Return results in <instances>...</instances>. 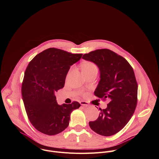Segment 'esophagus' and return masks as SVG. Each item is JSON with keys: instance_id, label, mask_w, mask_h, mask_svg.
Segmentation results:
<instances>
[{"instance_id": "34e87169", "label": "esophagus", "mask_w": 159, "mask_h": 159, "mask_svg": "<svg viewBox=\"0 0 159 159\" xmlns=\"http://www.w3.org/2000/svg\"><path fill=\"white\" fill-rule=\"evenodd\" d=\"M80 104L82 105V106H85V107H87V106H89V104H88V102H85V101H80Z\"/></svg>"}]
</instances>
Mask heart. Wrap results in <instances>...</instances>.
Masks as SVG:
<instances>
[{
    "instance_id": "b5f03b06",
    "label": "heart",
    "mask_w": 159,
    "mask_h": 159,
    "mask_svg": "<svg viewBox=\"0 0 159 159\" xmlns=\"http://www.w3.org/2000/svg\"><path fill=\"white\" fill-rule=\"evenodd\" d=\"M91 69H97L96 65L91 62L85 63L82 66V70H89Z\"/></svg>"
}]
</instances>
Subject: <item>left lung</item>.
<instances>
[{
	"label": "left lung",
	"instance_id": "obj_1",
	"mask_svg": "<svg viewBox=\"0 0 159 159\" xmlns=\"http://www.w3.org/2000/svg\"><path fill=\"white\" fill-rule=\"evenodd\" d=\"M82 58L98 66L100 80L94 94L109 101L89 126L105 137L115 134L128 123L137 106L138 85L133 68L125 58L108 49L84 54Z\"/></svg>",
	"mask_w": 159,
	"mask_h": 159
}]
</instances>
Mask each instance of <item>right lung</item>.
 I'll list each match as a JSON object with an SVG mask.
<instances>
[{"label":"right lung","mask_w":159,"mask_h":159,"mask_svg":"<svg viewBox=\"0 0 159 159\" xmlns=\"http://www.w3.org/2000/svg\"><path fill=\"white\" fill-rule=\"evenodd\" d=\"M82 54H72L50 48L36 55L29 63L22 84V97L28 117L33 126L48 135H55L69 126L71 112L80 104H58L55 93L64 87L70 66Z\"/></svg>","instance_id":"add662e5"}]
</instances>
